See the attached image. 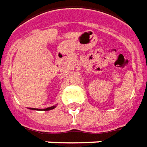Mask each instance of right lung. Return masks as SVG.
Masks as SVG:
<instances>
[{
  "instance_id": "1",
  "label": "right lung",
  "mask_w": 147,
  "mask_h": 147,
  "mask_svg": "<svg viewBox=\"0 0 147 147\" xmlns=\"http://www.w3.org/2000/svg\"><path fill=\"white\" fill-rule=\"evenodd\" d=\"M56 107V106H52V107H47V108H45V109H42V110H40V109H36V108H30V109H32V110H39V111H50V110H52V109H54V108H55Z\"/></svg>"
}]
</instances>
